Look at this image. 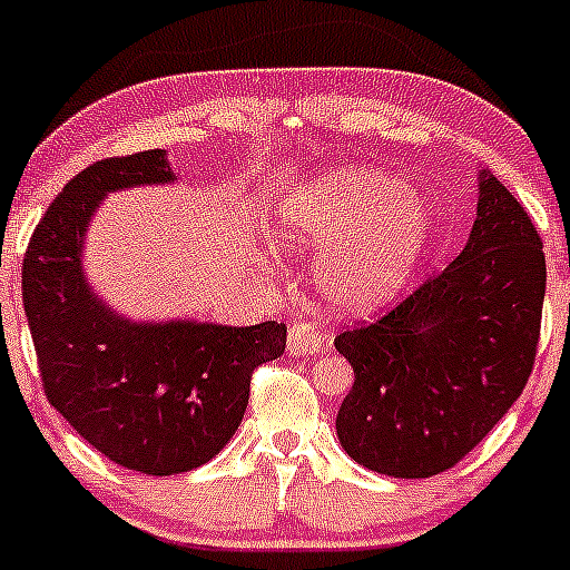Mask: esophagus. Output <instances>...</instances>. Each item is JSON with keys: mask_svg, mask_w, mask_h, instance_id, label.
<instances>
[{"mask_svg": "<svg viewBox=\"0 0 570 570\" xmlns=\"http://www.w3.org/2000/svg\"><path fill=\"white\" fill-rule=\"evenodd\" d=\"M286 347H289V355H295V358H301V355L317 353V350L322 347L317 325H314V322H308V320L295 322V325L289 327V342H286Z\"/></svg>", "mask_w": 570, "mask_h": 570, "instance_id": "34e87169", "label": "esophagus"}]
</instances>
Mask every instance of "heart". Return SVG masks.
<instances>
[{
  "mask_svg": "<svg viewBox=\"0 0 570 570\" xmlns=\"http://www.w3.org/2000/svg\"><path fill=\"white\" fill-rule=\"evenodd\" d=\"M278 243L320 256L333 312L372 314L400 297L435 234V204L386 170L342 168L297 187L275 220Z\"/></svg>",
  "mask_w": 570,
  "mask_h": 570,
  "instance_id": "b5f03b06",
  "label": "heart"
}]
</instances>
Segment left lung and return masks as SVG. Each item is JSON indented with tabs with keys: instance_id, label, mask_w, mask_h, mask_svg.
Wrapping results in <instances>:
<instances>
[{
	"instance_id": "1",
	"label": "left lung",
	"mask_w": 570,
	"mask_h": 570,
	"mask_svg": "<svg viewBox=\"0 0 570 570\" xmlns=\"http://www.w3.org/2000/svg\"><path fill=\"white\" fill-rule=\"evenodd\" d=\"M463 253L336 350L355 383L336 416L342 450L377 474L452 469L510 411L534 364L546 295L543 243L497 176H476Z\"/></svg>"
}]
</instances>
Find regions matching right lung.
Wrapping results in <instances>:
<instances>
[{"instance_id": "obj_1", "label": "right lung", "mask_w": 570, "mask_h": 570, "mask_svg": "<svg viewBox=\"0 0 570 570\" xmlns=\"http://www.w3.org/2000/svg\"><path fill=\"white\" fill-rule=\"evenodd\" d=\"M170 181L163 148L90 165L46 209L21 269L46 400L109 461L154 476L209 463L243 422L253 370L286 347L275 320L135 322L96 295L82 262L94 212L109 193Z\"/></svg>"}]
</instances>
